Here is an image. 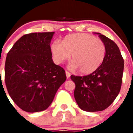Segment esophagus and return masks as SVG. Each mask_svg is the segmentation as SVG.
<instances>
[{
	"instance_id": "obj_1",
	"label": "esophagus",
	"mask_w": 133,
	"mask_h": 133,
	"mask_svg": "<svg viewBox=\"0 0 133 133\" xmlns=\"http://www.w3.org/2000/svg\"><path fill=\"white\" fill-rule=\"evenodd\" d=\"M65 73H66V76L67 78H69V77H70V74L68 72H67V71H66V72H65Z\"/></svg>"
}]
</instances>
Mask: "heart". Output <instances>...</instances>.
Segmentation results:
<instances>
[{
    "label": "heart",
    "mask_w": 133,
    "mask_h": 133,
    "mask_svg": "<svg viewBox=\"0 0 133 133\" xmlns=\"http://www.w3.org/2000/svg\"><path fill=\"white\" fill-rule=\"evenodd\" d=\"M51 51L57 63L69 59V68L78 70L81 74H90L103 63L106 56V46L103 41L90 34L79 33L64 38L61 43L54 41Z\"/></svg>",
    "instance_id": "heart-1"
}]
</instances>
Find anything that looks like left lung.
<instances>
[{
    "label": "left lung",
    "instance_id": "obj_1",
    "mask_svg": "<svg viewBox=\"0 0 133 133\" xmlns=\"http://www.w3.org/2000/svg\"><path fill=\"white\" fill-rule=\"evenodd\" d=\"M98 36L106 46L103 63L88 76L70 78L76 85L74 98L83 111H102L114 102L120 91L123 72V59L117 44L99 33Z\"/></svg>",
    "mask_w": 133,
    "mask_h": 133
}]
</instances>
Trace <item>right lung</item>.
I'll list each match as a JSON object with an SVG mask.
<instances>
[{"instance_id": "right-lung-1", "label": "right lung", "mask_w": 133, "mask_h": 133, "mask_svg": "<svg viewBox=\"0 0 133 133\" xmlns=\"http://www.w3.org/2000/svg\"><path fill=\"white\" fill-rule=\"evenodd\" d=\"M54 32L21 37L8 52L5 83L17 105L28 112L44 111L66 81L65 71L52 60L50 42Z\"/></svg>"}]
</instances>
